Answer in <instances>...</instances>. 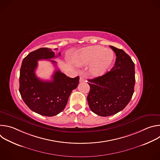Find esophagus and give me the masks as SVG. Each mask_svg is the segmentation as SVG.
<instances>
[{"instance_id":"34e87169","label":"esophagus","mask_w":160,"mask_h":160,"mask_svg":"<svg viewBox=\"0 0 160 160\" xmlns=\"http://www.w3.org/2000/svg\"><path fill=\"white\" fill-rule=\"evenodd\" d=\"M85 79L84 77H83V76H81V77H80V82L85 81Z\"/></svg>"}]
</instances>
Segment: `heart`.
<instances>
[{"instance_id": "heart-1", "label": "heart", "mask_w": 160, "mask_h": 160, "mask_svg": "<svg viewBox=\"0 0 160 160\" xmlns=\"http://www.w3.org/2000/svg\"><path fill=\"white\" fill-rule=\"evenodd\" d=\"M115 54L109 49L101 46H92L81 50L75 56L80 65H87L93 62L90 67V72L95 77L104 74L111 65Z\"/></svg>"}]
</instances>
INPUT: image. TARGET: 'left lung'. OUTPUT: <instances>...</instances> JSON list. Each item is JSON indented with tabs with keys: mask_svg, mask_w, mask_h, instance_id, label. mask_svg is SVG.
<instances>
[{
	"mask_svg": "<svg viewBox=\"0 0 160 160\" xmlns=\"http://www.w3.org/2000/svg\"><path fill=\"white\" fill-rule=\"evenodd\" d=\"M115 52V66L102 76L88 80L87 101L90 110L101 117H108L123 110L134 92L135 65L122 49L109 46Z\"/></svg>",
	"mask_w": 160,
	"mask_h": 160,
	"instance_id": "8db88e82",
	"label": "left lung"
}]
</instances>
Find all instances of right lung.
I'll return each mask as SVG.
<instances>
[{
  "instance_id": "add662e5",
  "label": "right lung",
  "mask_w": 160,
  "mask_h": 160,
  "mask_svg": "<svg viewBox=\"0 0 160 160\" xmlns=\"http://www.w3.org/2000/svg\"><path fill=\"white\" fill-rule=\"evenodd\" d=\"M58 56H55L51 49L40 48L29 53L21 64L19 88L21 96L31 110L42 116L53 117L61 112L79 83L78 76L68 77L59 70L55 71L51 81L37 78L35 70L38 61L47 59L56 65V62L50 59Z\"/></svg>"
}]
</instances>
